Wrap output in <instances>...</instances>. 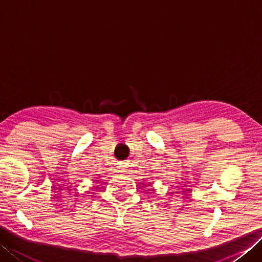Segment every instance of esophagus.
I'll return each instance as SVG.
<instances>
[{
	"label": "esophagus",
	"instance_id": "34e87169",
	"mask_svg": "<svg viewBox=\"0 0 262 262\" xmlns=\"http://www.w3.org/2000/svg\"><path fill=\"white\" fill-rule=\"evenodd\" d=\"M129 171V169H128V165L127 164H121L120 165V172H122V173H126V172Z\"/></svg>",
	"mask_w": 262,
	"mask_h": 262
}]
</instances>
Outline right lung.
Masks as SVG:
<instances>
[{
	"label": "right lung",
	"instance_id": "add662e5",
	"mask_svg": "<svg viewBox=\"0 0 262 262\" xmlns=\"http://www.w3.org/2000/svg\"><path fill=\"white\" fill-rule=\"evenodd\" d=\"M99 177H100V176H99ZM94 181H98V180H94Z\"/></svg>",
	"mask_w": 262,
	"mask_h": 262
}]
</instances>
